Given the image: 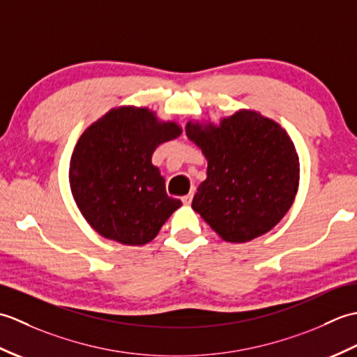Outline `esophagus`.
Masks as SVG:
<instances>
[{"label":"esophagus","instance_id":"esophagus-1","mask_svg":"<svg viewBox=\"0 0 357 357\" xmlns=\"http://www.w3.org/2000/svg\"><path fill=\"white\" fill-rule=\"evenodd\" d=\"M192 199H193V192H190V193H187L185 196H183V198H181V201H183L185 206H188V204L192 202Z\"/></svg>","mask_w":357,"mask_h":357}]
</instances>
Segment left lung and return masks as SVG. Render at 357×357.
<instances>
[{
    "instance_id": "obj_1",
    "label": "left lung",
    "mask_w": 357,
    "mask_h": 357,
    "mask_svg": "<svg viewBox=\"0 0 357 357\" xmlns=\"http://www.w3.org/2000/svg\"><path fill=\"white\" fill-rule=\"evenodd\" d=\"M185 133L208 164L192 208L224 241L248 242L285 216L298 193L299 156L278 123L239 110L219 126L188 121Z\"/></svg>"
}]
</instances>
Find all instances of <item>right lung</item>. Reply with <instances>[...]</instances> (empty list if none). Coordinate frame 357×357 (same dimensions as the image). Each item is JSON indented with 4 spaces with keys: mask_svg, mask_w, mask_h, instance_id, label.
<instances>
[{
    "mask_svg": "<svg viewBox=\"0 0 357 357\" xmlns=\"http://www.w3.org/2000/svg\"><path fill=\"white\" fill-rule=\"evenodd\" d=\"M146 107L112 109L86 128L70 158L69 181L82 216L101 236L124 245L156 238L183 202L170 198L151 155L181 135Z\"/></svg>",
    "mask_w": 357,
    "mask_h": 357,
    "instance_id": "add662e5",
    "label": "right lung"
}]
</instances>
